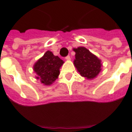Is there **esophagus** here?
<instances>
[{
    "mask_svg": "<svg viewBox=\"0 0 132 132\" xmlns=\"http://www.w3.org/2000/svg\"><path fill=\"white\" fill-rule=\"evenodd\" d=\"M65 59H66V61H70V60H71V58H70V56H67L65 58Z\"/></svg>",
    "mask_w": 132,
    "mask_h": 132,
    "instance_id": "esophagus-1",
    "label": "esophagus"
}]
</instances>
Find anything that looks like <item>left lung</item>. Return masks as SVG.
<instances>
[{
    "label": "left lung",
    "mask_w": 132,
    "mask_h": 132,
    "mask_svg": "<svg viewBox=\"0 0 132 132\" xmlns=\"http://www.w3.org/2000/svg\"><path fill=\"white\" fill-rule=\"evenodd\" d=\"M75 51L73 64L79 74L87 79L96 78L101 71V61L86 48L83 46L73 48Z\"/></svg>",
    "instance_id": "left-lung-1"
}]
</instances>
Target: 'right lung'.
I'll use <instances>...</instances> for the list:
<instances>
[{"instance_id": "1", "label": "right lung", "mask_w": 132, "mask_h": 132, "mask_svg": "<svg viewBox=\"0 0 132 132\" xmlns=\"http://www.w3.org/2000/svg\"><path fill=\"white\" fill-rule=\"evenodd\" d=\"M64 61L58 56L47 51L43 56L34 65V71L36 73V79L45 86H50L58 79L60 68Z\"/></svg>"}]
</instances>
